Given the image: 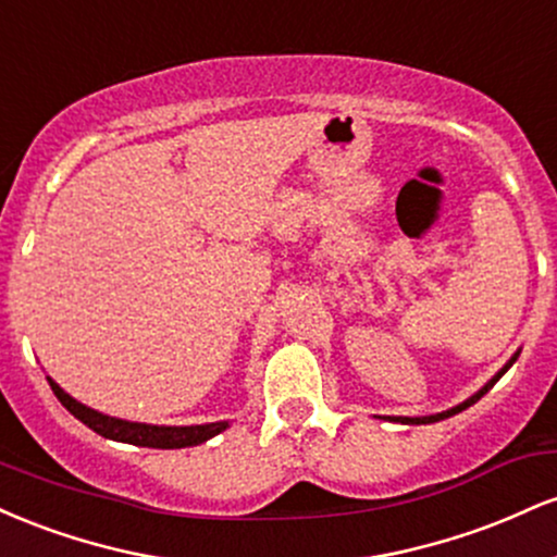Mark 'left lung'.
Masks as SVG:
<instances>
[{
    "instance_id": "obj_1",
    "label": "left lung",
    "mask_w": 557,
    "mask_h": 557,
    "mask_svg": "<svg viewBox=\"0 0 557 557\" xmlns=\"http://www.w3.org/2000/svg\"><path fill=\"white\" fill-rule=\"evenodd\" d=\"M516 359H519V354H516V356H513V359H510L508 363H505V367L500 369V372H497L495 376H492V380L487 382V385H484L482 389H479V393H476V395H471V398H469V400H463V403H461V406L450 408V411H443V413H434V417H421V419H411V417H393V419H395V421H403V424H434V421H440V419H447V417H453V413H458V411H463V408L474 406V403H476L479 398H482V395H484V393H487V389H492V385H495V382H497V380H500V376H503L505 372H508V369H510V367H513V361H516Z\"/></svg>"
}]
</instances>
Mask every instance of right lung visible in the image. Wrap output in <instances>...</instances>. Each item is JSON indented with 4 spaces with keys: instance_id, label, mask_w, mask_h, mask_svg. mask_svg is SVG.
Returning <instances> with one entry per match:
<instances>
[{
    "instance_id": "1",
    "label": "right lung",
    "mask_w": 557,
    "mask_h": 557,
    "mask_svg": "<svg viewBox=\"0 0 557 557\" xmlns=\"http://www.w3.org/2000/svg\"><path fill=\"white\" fill-rule=\"evenodd\" d=\"M57 400L73 413L75 419H81L88 430H94L101 437L117 440V443H131L140 447H162V450H172V447H190L207 443L209 437L220 434L225 430V421H216V424H198V426H154V424H136V421H123L114 417H104V413L94 411V408L83 406L75 398L62 389L57 382L49 380Z\"/></svg>"
}]
</instances>
